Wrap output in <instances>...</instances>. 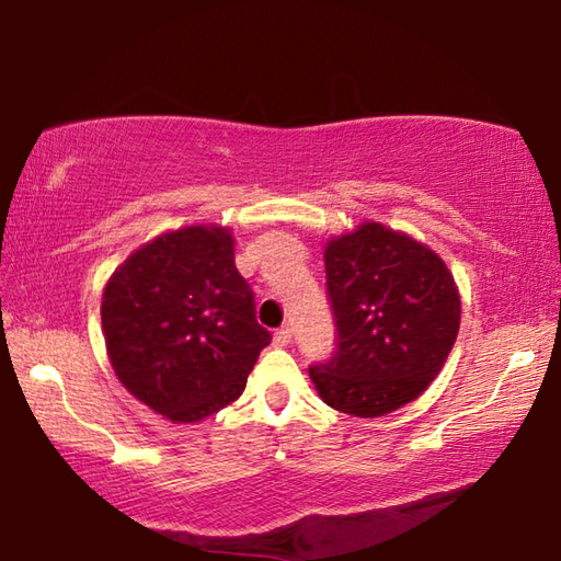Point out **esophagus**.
<instances>
[{"mask_svg":"<svg viewBox=\"0 0 561 561\" xmlns=\"http://www.w3.org/2000/svg\"><path fill=\"white\" fill-rule=\"evenodd\" d=\"M291 341V329L289 327H282L274 331V346H287Z\"/></svg>","mask_w":561,"mask_h":561,"instance_id":"obj_1","label":"esophagus"}]
</instances>
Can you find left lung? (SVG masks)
I'll use <instances>...</instances> for the list:
<instances>
[{
	"label": "left lung",
	"instance_id": "1",
	"mask_svg": "<svg viewBox=\"0 0 561 561\" xmlns=\"http://www.w3.org/2000/svg\"><path fill=\"white\" fill-rule=\"evenodd\" d=\"M327 289L339 344L309 376L334 411L378 417L415 401L448 360L460 291L431 247L381 222L331 237Z\"/></svg>",
	"mask_w": 561,
	"mask_h": 561
}]
</instances>
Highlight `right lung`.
<instances>
[{"label": "right lung", "instance_id": "right-lung-1", "mask_svg": "<svg viewBox=\"0 0 561 561\" xmlns=\"http://www.w3.org/2000/svg\"><path fill=\"white\" fill-rule=\"evenodd\" d=\"M101 324L118 381L173 423L237 401L272 341L222 225H187L138 247L103 287Z\"/></svg>", "mask_w": 561, "mask_h": 561}]
</instances>
